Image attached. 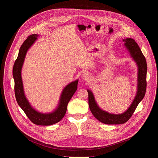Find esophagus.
I'll list each match as a JSON object with an SVG mask.
<instances>
[{
    "label": "esophagus",
    "instance_id": "34e87169",
    "mask_svg": "<svg viewBox=\"0 0 158 158\" xmlns=\"http://www.w3.org/2000/svg\"><path fill=\"white\" fill-rule=\"evenodd\" d=\"M82 78L83 80L84 81H88L89 80H91V75L89 73H84L82 74Z\"/></svg>",
    "mask_w": 158,
    "mask_h": 158
}]
</instances>
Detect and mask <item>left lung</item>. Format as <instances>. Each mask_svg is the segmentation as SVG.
Instances as JSON below:
<instances>
[{"mask_svg":"<svg viewBox=\"0 0 158 158\" xmlns=\"http://www.w3.org/2000/svg\"><path fill=\"white\" fill-rule=\"evenodd\" d=\"M124 46L138 67L137 93L129 108L121 114H111L101 109L96 101L93 93L87 89L89 96V106L93 116L100 122L106 124H121L127 122L132 116L139 103L144 97L146 90L147 64L138 44L132 38L123 40Z\"/></svg>","mask_w":158,"mask_h":158,"instance_id":"left-lung-1","label":"left lung"}]
</instances>
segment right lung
I'll use <instances>...</instances> for the list:
<instances>
[{
    "mask_svg": "<svg viewBox=\"0 0 158 158\" xmlns=\"http://www.w3.org/2000/svg\"><path fill=\"white\" fill-rule=\"evenodd\" d=\"M37 34H32L22 44L15 61L12 74L14 79V91L16 101L28 118L35 124L50 126L59 122L65 116L68 102L77 89L78 79L67 84L62 90L57 107L48 113H42L33 108L27 100L24 90L21 71L28 50L37 40Z\"/></svg>",
    "mask_w": 158,
    "mask_h": 158,
    "instance_id": "add662e5",
    "label": "right lung"
}]
</instances>
